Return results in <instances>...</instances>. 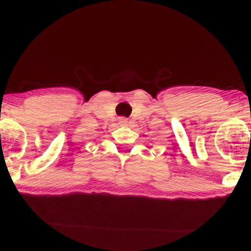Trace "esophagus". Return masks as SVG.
Returning a JSON list of instances; mask_svg holds the SVG:
<instances>
[{"label":"esophagus","mask_w":251,"mask_h":251,"mask_svg":"<svg viewBox=\"0 0 251 251\" xmlns=\"http://www.w3.org/2000/svg\"><path fill=\"white\" fill-rule=\"evenodd\" d=\"M120 123H121V126H126V119H120Z\"/></svg>","instance_id":"34e87169"}]
</instances>
